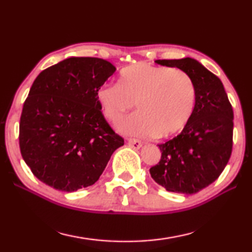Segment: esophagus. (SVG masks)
I'll use <instances>...</instances> for the list:
<instances>
[{
	"label": "esophagus",
	"instance_id": "1",
	"mask_svg": "<svg viewBox=\"0 0 252 252\" xmlns=\"http://www.w3.org/2000/svg\"><path fill=\"white\" fill-rule=\"evenodd\" d=\"M127 144H129V146L133 149H140L142 146V142L139 141V140H135V139H129L127 140Z\"/></svg>",
	"mask_w": 252,
	"mask_h": 252
}]
</instances>
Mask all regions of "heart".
<instances>
[{
    "mask_svg": "<svg viewBox=\"0 0 252 252\" xmlns=\"http://www.w3.org/2000/svg\"><path fill=\"white\" fill-rule=\"evenodd\" d=\"M96 100L113 123L121 120L134 101L138 111L125 119L119 129L126 134L167 138L182 130L191 118L195 87L181 70L138 62L123 67L118 84H102Z\"/></svg>",
    "mask_w": 252,
    "mask_h": 252,
    "instance_id": "heart-1",
    "label": "heart"
}]
</instances>
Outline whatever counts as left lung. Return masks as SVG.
<instances>
[{
  "label": "left lung",
  "mask_w": 252,
  "mask_h": 252,
  "mask_svg": "<svg viewBox=\"0 0 252 252\" xmlns=\"http://www.w3.org/2000/svg\"><path fill=\"white\" fill-rule=\"evenodd\" d=\"M156 63L178 67L192 79L195 103L181 133L158 144L161 159L150 174L170 192L197 193L219 178L231 156L232 106L220 79L197 60H157Z\"/></svg>",
  "instance_id": "8db88e82"
}]
</instances>
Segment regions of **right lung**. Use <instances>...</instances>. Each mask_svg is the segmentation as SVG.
Returning a JSON list of instances; mask_svg holds the SVG:
<instances>
[{
	"label": "right lung",
	"mask_w": 252,
	"mask_h": 252,
	"mask_svg": "<svg viewBox=\"0 0 252 252\" xmlns=\"http://www.w3.org/2000/svg\"><path fill=\"white\" fill-rule=\"evenodd\" d=\"M116 66L99 58H69L41 72L24 102L20 150L34 176L60 191L94 185L125 144L101 112L96 91Z\"/></svg>",
	"instance_id": "add662e5"
}]
</instances>
